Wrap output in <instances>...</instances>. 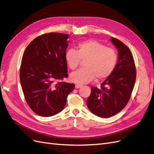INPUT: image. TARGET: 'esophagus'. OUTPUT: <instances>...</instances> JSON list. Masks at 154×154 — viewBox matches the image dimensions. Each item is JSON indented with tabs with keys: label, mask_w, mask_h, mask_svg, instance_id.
<instances>
[{
	"label": "esophagus",
	"mask_w": 154,
	"mask_h": 154,
	"mask_svg": "<svg viewBox=\"0 0 154 154\" xmlns=\"http://www.w3.org/2000/svg\"><path fill=\"white\" fill-rule=\"evenodd\" d=\"M82 86V84H75V88H81Z\"/></svg>",
	"instance_id": "obj_1"
}]
</instances>
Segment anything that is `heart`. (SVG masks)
<instances>
[{
    "instance_id": "b5f03b06",
    "label": "heart",
    "mask_w": 154,
    "mask_h": 154,
    "mask_svg": "<svg viewBox=\"0 0 154 154\" xmlns=\"http://www.w3.org/2000/svg\"><path fill=\"white\" fill-rule=\"evenodd\" d=\"M69 68L74 70L78 67L81 59L84 68L72 73L70 80L80 84L88 83L96 77L102 80L109 76L115 70L118 61V55L115 49L95 40L79 42L77 50L69 48L64 54Z\"/></svg>"
}]
</instances>
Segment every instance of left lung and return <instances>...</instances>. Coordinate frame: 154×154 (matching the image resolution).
Wrapping results in <instances>:
<instances>
[{
    "label": "left lung",
    "instance_id": "obj_1",
    "mask_svg": "<svg viewBox=\"0 0 154 154\" xmlns=\"http://www.w3.org/2000/svg\"><path fill=\"white\" fill-rule=\"evenodd\" d=\"M111 42L118 52L116 66L100 88H91L86 102L90 111L101 118L111 117L126 106L136 78L134 60L130 49L116 38L112 37Z\"/></svg>",
    "mask_w": 154,
    "mask_h": 154
}]
</instances>
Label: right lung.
Segmentation results:
<instances>
[{
    "label": "right lung",
    "instance_id": "obj_1",
    "mask_svg": "<svg viewBox=\"0 0 154 154\" xmlns=\"http://www.w3.org/2000/svg\"><path fill=\"white\" fill-rule=\"evenodd\" d=\"M69 35L50 32L36 38L25 51L20 79L26 100L42 116L61 112L75 84L59 81L68 77L64 58Z\"/></svg>",
    "mask_w": 154,
    "mask_h": 154
}]
</instances>
